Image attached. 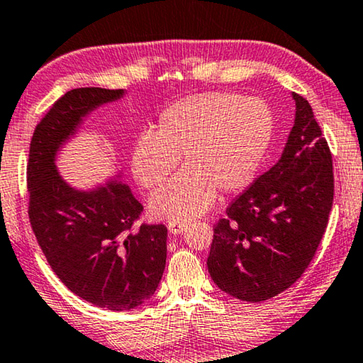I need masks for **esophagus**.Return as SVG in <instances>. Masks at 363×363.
<instances>
[{"label": "esophagus", "instance_id": "obj_1", "mask_svg": "<svg viewBox=\"0 0 363 363\" xmlns=\"http://www.w3.org/2000/svg\"><path fill=\"white\" fill-rule=\"evenodd\" d=\"M186 227H187V223H184V222H169V223H167V230H169L172 235L182 233L184 230H186Z\"/></svg>", "mask_w": 363, "mask_h": 363}]
</instances>
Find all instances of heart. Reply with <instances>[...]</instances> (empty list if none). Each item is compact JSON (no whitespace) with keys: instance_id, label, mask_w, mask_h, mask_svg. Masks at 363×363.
<instances>
[{"instance_id":"1","label":"heart","mask_w":363,"mask_h":363,"mask_svg":"<svg viewBox=\"0 0 363 363\" xmlns=\"http://www.w3.org/2000/svg\"><path fill=\"white\" fill-rule=\"evenodd\" d=\"M273 133L272 106L257 96L207 91L169 106L152 136H140L131 150V172L145 189L164 182L177 157L184 167L152 194L150 216L187 222L212 207L217 191H243L257 174Z\"/></svg>"}]
</instances>
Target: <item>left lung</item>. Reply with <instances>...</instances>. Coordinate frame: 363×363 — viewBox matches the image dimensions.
Returning a JSON list of instances; mask_svg holds the SVG:
<instances>
[{
  "mask_svg": "<svg viewBox=\"0 0 363 363\" xmlns=\"http://www.w3.org/2000/svg\"><path fill=\"white\" fill-rule=\"evenodd\" d=\"M283 155L228 206L207 258L218 288L259 303L298 281L315 255L334 201L333 155L308 100L293 94Z\"/></svg>",
  "mask_w": 363,
  "mask_h": 363,
  "instance_id": "8db88e82",
  "label": "left lung"
}]
</instances>
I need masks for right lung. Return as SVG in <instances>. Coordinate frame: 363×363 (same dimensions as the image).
Instances as JSON below:
<instances>
[{"instance_id": "right-lung-1", "label": "right lung", "mask_w": 363, "mask_h": 363, "mask_svg": "<svg viewBox=\"0 0 363 363\" xmlns=\"http://www.w3.org/2000/svg\"><path fill=\"white\" fill-rule=\"evenodd\" d=\"M125 90L74 89L35 126L29 147V220L39 247L60 281L89 303L130 311L156 293L166 267L167 228L133 223L143 206L120 181L77 189L57 171V152L99 106Z\"/></svg>"}]
</instances>
